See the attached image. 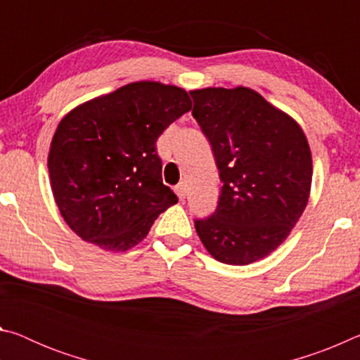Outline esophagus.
Here are the masks:
<instances>
[{"mask_svg":"<svg viewBox=\"0 0 360 360\" xmlns=\"http://www.w3.org/2000/svg\"><path fill=\"white\" fill-rule=\"evenodd\" d=\"M174 192L181 200L186 198V195H187V184H186V182H179V184L174 187Z\"/></svg>","mask_w":360,"mask_h":360,"instance_id":"34e87169","label":"esophagus"}]
</instances>
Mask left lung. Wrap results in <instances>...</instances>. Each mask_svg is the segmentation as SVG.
<instances>
[{
	"label": "left lung",
	"mask_w": 360,
	"mask_h": 360,
	"mask_svg": "<svg viewBox=\"0 0 360 360\" xmlns=\"http://www.w3.org/2000/svg\"><path fill=\"white\" fill-rule=\"evenodd\" d=\"M191 95L222 181L216 211L195 230L216 260L249 265L275 251L307 208L311 149L298 122L254 89L206 87Z\"/></svg>",
	"instance_id": "1"
}]
</instances>
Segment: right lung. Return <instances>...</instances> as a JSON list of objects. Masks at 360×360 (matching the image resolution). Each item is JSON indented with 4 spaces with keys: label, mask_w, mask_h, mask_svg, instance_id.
I'll return each mask as SVG.
<instances>
[{
    "label": "right lung",
    "mask_w": 360,
    "mask_h": 360,
    "mask_svg": "<svg viewBox=\"0 0 360 360\" xmlns=\"http://www.w3.org/2000/svg\"><path fill=\"white\" fill-rule=\"evenodd\" d=\"M191 109L184 89L138 81L81 103L60 120L47 168L60 214L79 238L129 251L178 203L162 181L155 143Z\"/></svg>",
    "instance_id": "add662e5"
}]
</instances>
